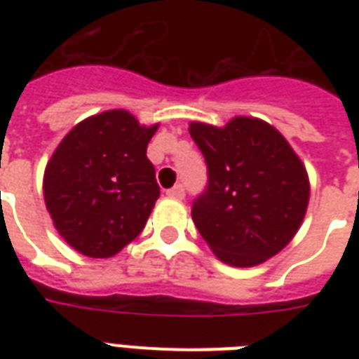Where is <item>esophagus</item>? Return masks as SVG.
Segmentation results:
<instances>
[{"mask_svg":"<svg viewBox=\"0 0 359 359\" xmlns=\"http://www.w3.org/2000/svg\"><path fill=\"white\" fill-rule=\"evenodd\" d=\"M168 196H169V197H175V199H182V197L186 196L184 186H182V184L173 186V188H171V190H168Z\"/></svg>","mask_w":359,"mask_h":359,"instance_id":"34e87169","label":"esophagus"}]
</instances>
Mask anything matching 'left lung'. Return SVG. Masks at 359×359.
I'll return each instance as SVG.
<instances>
[{
	"label": "left lung",
	"instance_id": "1",
	"mask_svg": "<svg viewBox=\"0 0 359 359\" xmlns=\"http://www.w3.org/2000/svg\"><path fill=\"white\" fill-rule=\"evenodd\" d=\"M208 182L191 218L219 261L255 266L289 244L306 216L309 180L283 135L264 121L235 117L224 128L191 123Z\"/></svg>",
	"mask_w": 359,
	"mask_h": 359
}]
</instances>
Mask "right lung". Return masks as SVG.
<instances>
[{"instance_id":"add662e5","label":"right lung","mask_w":359,"mask_h":359,"mask_svg":"<svg viewBox=\"0 0 359 359\" xmlns=\"http://www.w3.org/2000/svg\"><path fill=\"white\" fill-rule=\"evenodd\" d=\"M158 124L124 109L81 121L44 171V201L65 242L87 257L119 253L145 227L160 197L147 145Z\"/></svg>"}]
</instances>
